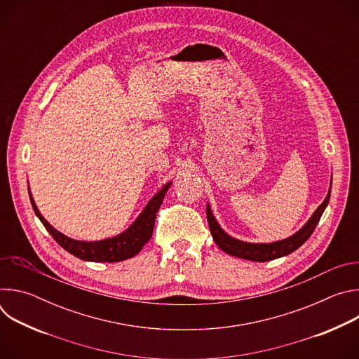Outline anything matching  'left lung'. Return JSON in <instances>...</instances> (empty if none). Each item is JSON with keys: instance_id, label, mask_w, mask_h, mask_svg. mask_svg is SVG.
Here are the masks:
<instances>
[{"instance_id": "obj_1", "label": "left lung", "mask_w": 359, "mask_h": 359, "mask_svg": "<svg viewBox=\"0 0 359 359\" xmlns=\"http://www.w3.org/2000/svg\"><path fill=\"white\" fill-rule=\"evenodd\" d=\"M330 194H331V189L325 197V200L323 201L321 206L314 212V215L311 216V219L306 222V224L294 236L283 240V241H276L271 244H250V243H243L238 241L230 236H227L220 226L217 224L209 204L206 209V215H208V222H209V227L212 231V236L215 238V243L227 254L236 255V257L244 259V260H251V262H270L274 259H280L283 255H287L292 251H295L298 247H301L309 237L313 234V231L316 230L327 204L330 201Z\"/></svg>"}]
</instances>
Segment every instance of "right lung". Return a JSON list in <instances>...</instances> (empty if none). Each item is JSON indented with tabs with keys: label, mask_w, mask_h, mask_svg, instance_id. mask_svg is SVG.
Returning a JSON list of instances; mask_svg holds the SVG:
<instances>
[{
	"label": "right lung",
	"mask_w": 359,
	"mask_h": 359,
	"mask_svg": "<svg viewBox=\"0 0 359 359\" xmlns=\"http://www.w3.org/2000/svg\"><path fill=\"white\" fill-rule=\"evenodd\" d=\"M172 183H168L155 197H153L147 206L144 208L143 213L137 217V220L122 234L100 240V241H78L72 240L62 233L57 231L53 226H50L38 212L35 203L32 200V196L29 193L31 204L35 215L43 224V227L48 230V233L54 237V240L65 248L68 252L74 254L75 257L85 260V262H97V263H114V262H122L133 257L137 254L143 245L150 240L153 234V227H155L156 213L161 208V204L165 198V194Z\"/></svg>",
	"instance_id": "add662e5"
}]
</instances>
